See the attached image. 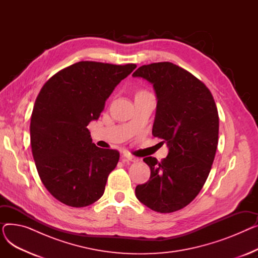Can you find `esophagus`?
I'll list each match as a JSON object with an SVG mask.
<instances>
[{
    "label": "esophagus",
    "instance_id": "esophagus-1",
    "mask_svg": "<svg viewBox=\"0 0 258 258\" xmlns=\"http://www.w3.org/2000/svg\"><path fill=\"white\" fill-rule=\"evenodd\" d=\"M124 158H125L126 161H131V162H138V161H139V158L135 157V156H132V155H130V154H125V155H124Z\"/></svg>",
    "mask_w": 258,
    "mask_h": 258
}]
</instances>
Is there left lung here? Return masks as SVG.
<instances>
[{"mask_svg": "<svg viewBox=\"0 0 258 258\" xmlns=\"http://www.w3.org/2000/svg\"><path fill=\"white\" fill-rule=\"evenodd\" d=\"M133 76L153 85L158 100L153 135L168 146L161 162L143 159L151 177L135 192L154 211L180 210L194 201L208 178L219 142L218 108L209 89L177 64H144Z\"/></svg>", "mask_w": 258, "mask_h": 258, "instance_id": "8db88e82", "label": "left lung"}]
</instances>
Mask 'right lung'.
<instances>
[{
    "instance_id": "add662e5",
    "label": "right lung",
    "mask_w": 258,
    "mask_h": 258,
    "mask_svg": "<svg viewBox=\"0 0 258 258\" xmlns=\"http://www.w3.org/2000/svg\"><path fill=\"white\" fill-rule=\"evenodd\" d=\"M136 67L79 61L53 75L40 90L30 122L32 155L47 190L64 205L86 207L102 197L119 152L97 147L87 126Z\"/></svg>"
}]
</instances>
